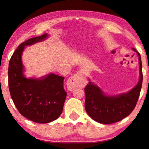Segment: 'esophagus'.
Instances as JSON below:
<instances>
[{
	"label": "esophagus",
	"instance_id": "esophagus-1",
	"mask_svg": "<svg viewBox=\"0 0 149 149\" xmlns=\"http://www.w3.org/2000/svg\"><path fill=\"white\" fill-rule=\"evenodd\" d=\"M83 79H84V72L82 70L78 71L77 73L68 79L66 83L68 90L69 91H73L74 89L81 87L84 80Z\"/></svg>",
	"mask_w": 149,
	"mask_h": 149
}]
</instances>
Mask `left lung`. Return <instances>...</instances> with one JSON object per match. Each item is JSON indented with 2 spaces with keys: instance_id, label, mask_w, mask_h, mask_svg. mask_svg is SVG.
<instances>
[{
  "instance_id": "1",
  "label": "left lung",
  "mask_w": 149,
  "mask_h": 149,
  "mask_svg": "<svg viewBox=\"0 0 149 149\" xmlns=\"http://www.w3.org/2000/svg\"><path fill=\"white\" fill-rule=\"evenodd\" d=\"M139 57V80L130 91L109 95L99 86L90 81L85 88V107L90 117L102 124H112L122 120L131 113L135 107L142 85L143 75L141 60L139 52L132 48Z\"/></svg>"
}]
</instances>
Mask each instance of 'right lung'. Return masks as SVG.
I'll list each match as a JSON object with an SVG mask.
<instances>
[{"label": "right lung", "mask_w": 149, "mask_h": 149, "mask_svg": "<svg viewBox=\"0 0 149 149\" xmlns=\"http://www.w3.org/2000/svg\"><path fill=\"white\" fill-rule=\"evenodd\" d=\"M48 37L45 33L21 43L10 58L8 69L9 88L17 109L24 117L42 124L56 120L62 113L67 95L63 86L64 78L54 73L26 77L22 55L25 47Z\"/></svg>", "instance_id": "obj_1"}]
</instances>
